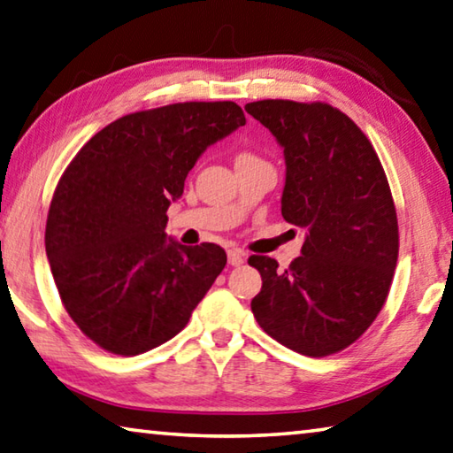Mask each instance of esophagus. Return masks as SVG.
I'll return each instance as SVG.
<instances>
[{
  "label": "esophagus",
  "instance_id": "1",
  "mask_svg": "<svg viewBox=\"0 0 453 453\" xmlns=\"http://www.w3.org/2000/svg\"><path fill=\"white\" fill-rule=\"evenodd\" d=\"M226 256H228V264H230V266H241V264L244 262V252L238 250V249L228 250Z\"/></svg>",
  "mask_w": 453,
  "mask_h": 453
}]
</instances>
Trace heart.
Returning a JSON list of instances; mask_svg holds the SVG:
<instances>
[{
	"label": "heart",
	"instance_id": "1",
	"mask_svg": "<svg viewBox=\"0 0 453 453\" xmlns=\"http://www.w3.org/2000/svg\"><path fill=\"white\" fill-rule=\"evenodd\" d=\"M241 157H252V156H249V153H244V156H241Z\"/></svg>",
	"mask_w": 453,
	"mask_h": 453
}]
</instances>
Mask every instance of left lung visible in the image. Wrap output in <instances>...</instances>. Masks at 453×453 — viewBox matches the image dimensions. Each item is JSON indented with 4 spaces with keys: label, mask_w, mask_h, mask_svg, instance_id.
<instances>
[{
    "label": "left lung",
    "mask_w": 453,
    "mask_h": 453,
    "mask_svg": "<svg viewBox=\"0 0 453 453\" xmlns=\"http://www.w3.org/2000/svg\"><path fill=\"white\" fill-rule=\"evenodd\" d=\"M244 110L284 148L281 217L307 228L286 270L249 258L262 276L254 318L296 353L343 351L377 319L395 276L398 220L385 169L361 127L326 102L258 100Z\"/></svg>",
    "instance_id": "obj_1"
}]
</instances>
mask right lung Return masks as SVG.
Segmentation results:
<instances>
[{
  "instance_id": "right-lung-1",
  "label": "right lung",
  "mask_w": 453,
  "mask_h": 453,
  "mask_svg": "<svg viewBox=\"0 0 453 453\" xmlns=\"http://www.w3.org/2000/svg\"><path fill=\"white\" fill-rule=\"evenodd\" d=\"M246 124L234 102H181L118 118L84 143L50 201L45 249L66 313L98 347L140 355L181 331L226 254L165 234L201 153Z\"/></svg>"
}]
</instances>
